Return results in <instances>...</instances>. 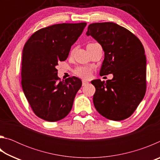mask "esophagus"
I'll return each mask as SVG.
<instances>
[{
  "label": "esophagus",
  "mask_w": 160,
  "mask_h": 160,
  "mask_svg": "<svg viewBox=\"0 0 160 160\" xmlns=\"http://www.w3.org/2000/svg\"><path fill=\"white\" fill-rule=\"evenodd\" d=\"M82 86H85V85H88V84L89 83V82H88V81L85 80H82Z\"/></svg>",
  "instance_id": "1"
}]
</instances>
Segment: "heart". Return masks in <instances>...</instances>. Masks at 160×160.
Masks as SVG:
<instances>
[{
	"label": "heart",
	"mask_w": 160,
	"mask_h": 160,
	"mask_svg": "<svg viewBox=\"0 0 160 160\" xmlns=\"http://www.w3.org/2000/svg\"><path fill=\"white\" fill-rule=\"evenodd\" d=\"M74 73L80 78H89L91 75V68L85 66H80L74 70Z\"/></svg>",
	"instance_id": "heart-1"
}]
</instances>
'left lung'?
I'll use <instances>...</instances> for the list:
<instances>
[{
  "label": "left lung",
  "mask_w": 160,
  "mask_h": 160,
  "mask_svg": "<svg viewBox=\"0 0 160 160\" xmlns=\"http://www.w3.org/2000/svg\"><path fill=\"white\" fill-rule=\"evenodd\" d=\"M88 36L102 45L104 59L101 76L112 73V80L92 81L96 91L93 102L104 117L121 121L131 116L146 92V57L140 39L128 29L113 22L88 26Z\"/></svg>",
  "instance_id": "8db88e82"
}]
</instances>
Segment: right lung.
<instances>
[{
  "mask_svg": "<svg viewBox=\"0 0 160 160\" xmlns=\"http://www.w3.org/2000/svg\"><path fill=\"white\" fill-rule=\"evenodd\" d=\"M86 22L56 24L39 29L23 48L21 84L33 112L45 121H57L68 114L82 86L77 77L61 81L56 66L68 56L71 46Z\"/></svg>",
  "mask_w": 160,
  "mask_h": 160,
  "instance_id": "1",
  "label": "right lung"
}]
</instances>
